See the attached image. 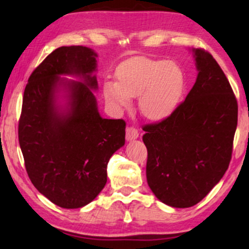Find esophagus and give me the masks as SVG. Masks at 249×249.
I'll use <instances>...</instances> for the list:
<instances>
[{"mask_svg": "<svg viewBox=\"0 0 249 249\" xmlns=\"http://www.w3.org/2000/svg\"><path fill=\"white\" fill-rule=\"evenodd\" d=\"M137 138H138L137 129L134 127H128L127 130H125V139H127V142L135 141V139Z\"/></svg>", "mask_w": 249, "mask_h": 249, "instance_id": "1", "label": "esophagus"}]
</instances>
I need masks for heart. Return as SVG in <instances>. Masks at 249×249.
<instances>
[{"label":"heart","mask_w":249,"mask_h":249,"mask_svg":"<svg viewBox=\"0 0 249 249\" xmlns=\"http://www.w3.org/2000/svg\"><path fill=\"white\" fill-rule=\"evenodd\" d=\"M117 80L103 83V95L115 110L130 107L138 97L139 110L145 118L161 121L175 113L185 96L186 73L175 61L134 57L117 70Z\"/></svg>","instance_id":"obj_1"}]
</instances>
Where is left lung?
I'll use <instances>...</instances> for the list:
<instances>
[{"instance_id":"8db88e82","label":"left lung","mask_w":249,"mask_h":249,"mask_svg":"<svg viewBox=\"0 0 249 249\" xmlns=\"http://www.w3.org/2000/svg\"><path fill=\"white\" fill-rule=\"evenodd\" d=\"M197 78L169 118L142 128L146 178L156 198L177 209L196 205L226 173L232 153L238 104L210 53L192 49Z\"/></svg>"}]
</instances>
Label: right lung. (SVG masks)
I'll return each mask as SVG.
<instances>
[{"label":"right lung","instance_id":"obj_1","mask_svg":"<svg viewBox=\"0 0 249 249\" xmlns=\"http://www.w3.org/2000/svg\"><path fill=\"white\" fill-rule=\"evenodd\" d=\"M96 57L86 46L59 47L34 70L23 93L19 144L27 173L63 209L96 198L111 156L124 145L125 122L98 112Z\"/></svg>","mask_w":249,"mask_h":249}]
</instances>
